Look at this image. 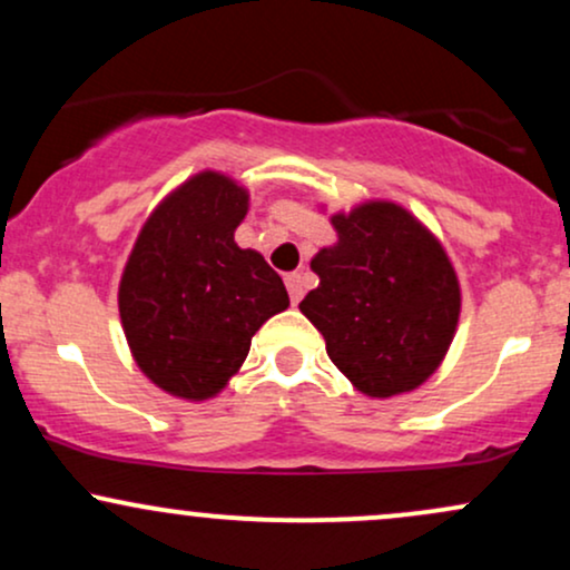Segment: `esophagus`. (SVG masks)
<instances>
[{"label":"esophagus","instance_id":"esophagus-1","mask_svg":"<svg viewBox=\"0 0 570 570\" xmlns=\"http://www.w3.org/2000/svg\"><path fill=\"white\" fill-rule=\"evenodd\" d=\"M286 289H289L292 305H297L299 299H303V294H305V276H303V273H289V276H286Z\"/></svg>","mask_w":570,"mask_h":570}]
</instances>
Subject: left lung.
I'll use <instances>...</instances> for the list:
<instances>
[{
	"label": "left lung",
	"instance_id": "obj_1",
	"mask_svg": "<svg viewBox=\"0 0 570 570\" xmlns=\"http://www.w3.org/2000/svg\"><path fill=\"white\" fill-rule=\"evenodd\" d=\"M330 222L337 244L311 259L318 286L299 311L364 396L415 391L442 364L461 316V284L448 252L394 200H364Z\"/></svg>",
	"mask_w": 570,
	"mask_h": 570
}]
</instances>
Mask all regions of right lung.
I'll return each mask as SVG.
<instances>
[{
  "mask_svg": "<svg viewBox=\"0 0 570 570\" xmlns=\"http://www.w3.org/2000/svg\"><path fill=\"white\" fill-rule=\"evenodd\" d=\"M248 193L200 171L163 198L128 254L117 305L134 362L166 394L217 396L254 332L289 307L284 281L254 248L235 244Z\"/></svg>",
  "mask_w": 570,
  "mask_h": 570,
  "instance_id": "obj_1",
  "label": "right lung"
}]
</instances>
